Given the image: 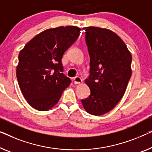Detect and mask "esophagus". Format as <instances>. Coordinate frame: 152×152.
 Returning <instances> with one entry per match:
<instances>
[{
  "mask_svg": "<svg viewBox=\"0 0 152 152\" xmlns=\"http://www.w3.org/2000/svg\"><path fill=\"white\" fill-rule=\"evenodd\" d=\"M73 81H74V83H75V84H79V83H82V79L78 76L75 77L73 79Z\"/></svg>",
  "mask_w": 152,
  "mask_h": 152,
  "instance_id": "1",
  "label": "esophagus"
}]
</instances>
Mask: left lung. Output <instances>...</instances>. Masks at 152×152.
<instances>
[{
    "instance_id": "1",
    "label": "left lung",
    "mask_w": 152,
    "mask_h": 152,
    "mask_svg": "<svg viewBox=\"0 0 152 152\" xmlns=\"http://www.w3.org/2000/svg\"><path fill=\"white\" fill-rule=\"evenodd\" d=\"M83 30L90 55V75L85 82L91 94L81 103L87 113L99 116L113 110L124 96L132 75V56L112 31L96 27Z\"/></svg>"
}]
</instances>
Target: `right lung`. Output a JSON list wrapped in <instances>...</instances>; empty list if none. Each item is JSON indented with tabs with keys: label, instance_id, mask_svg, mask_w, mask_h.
Segmentation results:
<instances>
[{
	"label": "right lung",
	"instance_id": "right-lung-1",
	"mask_svg": "<svg viewBox=\"0 0 152 152\" xmlns=\"http://www.w3.org/2000/svg\"><path fill=\"white\" fill-rule=\"evenodd\" d=\"M80 30L75 26L49 28L31 39L20 52L17 80L24 97L37 110L51 109L71 83L62 73L61 58L78 38Z\"/></svg>",
	"mask_w": 152,
	"mask_h": 152
}]
</instances>
